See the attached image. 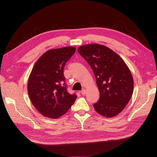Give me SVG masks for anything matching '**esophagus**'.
I'll list each match as a JSON object with an SVG mask.
<instances>
[{"mask_svg": "<svg viewBox=\"0 0 157 157\" xmlns=\"http://www.w3.org/2000/svg\"><path fill=\"white\" fill-rule=\"evenodd\" d=\"M81 94L82 95H85V94H86V90H85V89L82 90H81Z\"/></svg>", "mask_w": 157, "mask_h": 157, "instance_id": "1", "label": "esophagus"}]
</instances>
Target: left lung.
Wrapping results in <instances>:
<instances>
[{"instance_id": "8db88e82", "label": "left lung", "mask_w": 157, "mask_h": 157, "mask_svg": "<svg viewBox=\"0 0 157 157\" xmlns=\"http://www.w3.org/2000/svg\"><path fill=\"white\" fill-rule=\"evenodd\" d=\"M78 52L91 67L99 90L95 110L107 118L116 116L125 108L133 93L134 80L127 65L118 54L101 44L81 46Z\"/></svg>"}]
</instances>
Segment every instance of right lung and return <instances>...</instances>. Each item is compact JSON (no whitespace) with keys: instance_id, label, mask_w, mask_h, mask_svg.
<instances>
[{"instance_id":"right-lung-1","label":"right lung","mask_w":157,"mask_h":157,"mask_svg":"<svg viewBox=\"0 0 157 157\" xmlns=\"http://www.w3.org/2000/svg\"><path fill=\"white\" fill-rule=\"evenodd\" d=\"M76 51L74 47L45 52L35 63L28 81V94L36 109L43 116L58 118L67 112L77 96L67 92L63 69Z\"/></svg>"}]
</instances>
